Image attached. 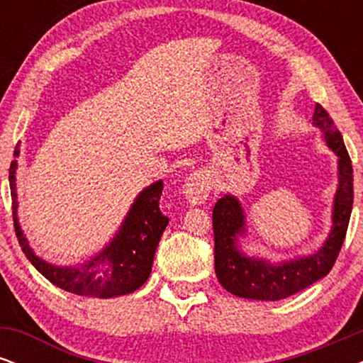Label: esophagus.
I'll return each mask as SVG.
<instances>
[{
	"mask_svg": "<svg viewBox=\"0 0 363 363\" xmlns=\"http://www.w3.org/2000/svg\"><path fill=\"white\" fill-rule=\"evenodd\" d=\"M211 189V177L206 170H194L184 182V194L193 205H199L208 198Z\"/></svg>",
	"mask_w": 363,
	"mask_h": 363,
	"instance_id": "1",
	"label": "esophagus"
}]
</instances>
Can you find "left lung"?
<instances>
[{
    "label": "left lung",
    "instance_id": "1",
    "mask_svg": "<svg viewBox=\"0 0 363 363\" xmlns=\"http://www.w3.org/2000/svg\"><path fill=\"white\" fill-rule=\"evenodd\" d=\"M315 126L324 131L328 147L340 158V184L333 210V228L318 252L281 264L245 257L237 249V235L244 234V211L232 196H223L213 208L215 273L222 286L237 297L256 301H281L320 280L338 259L353 206V167L343 136L320 104H315Z\"/></svg>",
    "mask_w": 363,
    "mask_h": 363
}]
</instances>
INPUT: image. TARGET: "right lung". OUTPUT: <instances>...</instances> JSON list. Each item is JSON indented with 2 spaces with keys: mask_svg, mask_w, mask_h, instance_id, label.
Segmentation results:
<instances>
[{
  "mask_svg": "<svg viewBox=\"0 0 363 363\" xmlns=\"http://www.w3.org/2000/svg\"><path fill=\"white\" fill-rule=\"evenodd\" d=\"M13 155H18V145ZM15 172L16 162L13 160L8 177L11 187V211L16 239L27 259L52 285L82 297L109 298L131 294L148 280L158 240L169 223V218L162 213L158 205L164 182L158 181L141 191L119 232L101 254L77 268H60L37 257L20 230L16 220Z\"/></svg>",
  "mask_w": 363,
  "mask_h": 363,
  "instance_id": "right-lung-1",
  "label": "right lung"
}]
</instances>
